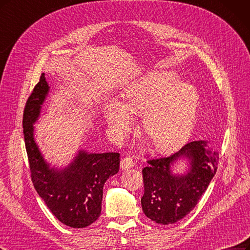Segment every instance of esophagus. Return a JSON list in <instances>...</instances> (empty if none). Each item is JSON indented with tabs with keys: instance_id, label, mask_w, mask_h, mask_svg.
I'll return each instance as SVG.
<instances>
[{
	"instance_id": "esophagus-1",
	"label": "esophagus",
	"mask_w": 250,
	"mask_h": 250,
	"mask_svg": "<svg viewBox=\"0 0 250 250\" xmlns=\"http://www.w3.org/2000/svg\"><path fill=\"white\" fill-rule=\"evenodd\" d=\"M133 167V160L131 157H124L121 159V168L128 169Z\"/></svg>"
}]
</instances>
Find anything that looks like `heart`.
Wrapping results in <instances>:
<instances>
[{"label":"heart","instance_id":"heart-1","mask_svg":"<svg viewBox=\"0 0 250 250\" xmlns=\"http://www.w3.org/2000/svg\"><path fill=\"white\" fill-rule=\"evenodd\" d=\"M170 73L148 76L129 89L123 105L111 103L106 108V121L120 136L132 128V115H144L143 131L152 147L166 151L182 143L193 127L199 97L193 87L177 83Z\"/></svg>","mask_w":250,"mask_h":250}]
</instances>
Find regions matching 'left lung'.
<instances>
[{
    "label": "left lung",
    "instance_id": "1",
    "mask_svg": "<svg viewBox=\"0 0 250 250\" xmlns=\"http://www.w3.org/2000/svg\"><path fill=\"white\" fill-rule=\"evenodd\" d=\"M206 146L204 141L190 142L168 156L147 160L148 166L143 168L145 192L141 200L146 216L160 225H170L193 210L218 166V153ZM184 156L192 160L191 170L185 176H174L170 165Z\"/></svg>",
    "mask_w": 250,
    "mask_h": 250
}]
</instances>
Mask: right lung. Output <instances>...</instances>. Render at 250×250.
Wrapping results in <instances>:
<instances>
[{
  "label": "right lung",
  "mask_w": 250,
  "mask_h": 250,
  "mask_svg": "<svg viewBox=\"0 0 250 250\" xmlns=\"http://www.w3.org/2000/svg\"><path fill=\"white\" fill-rule=\"evenodd\" d=\"M48 89L42 73L23 109V137L31 179L36 191L58 220L70 228H85L100 216L103 185L119 171L120 154L80 151L64 170L49 168L33 136V124L39 117Z\"/></svg>",
  "instance_id": "1"
}]
</instances>
